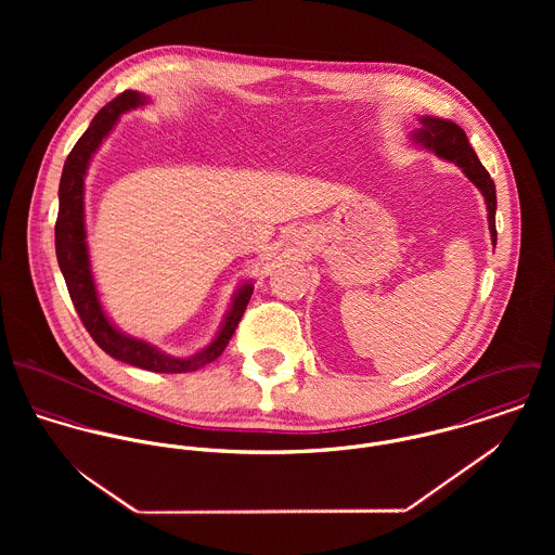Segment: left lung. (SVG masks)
Returning <instances> with one entry per match:
<instances>
[{
  "mask_svg": "<svg viewBox=\"0 0 555 555\" xmlns=\"http://www.w3.org/2000/svg\"><path fill=\"white\" fill-rule=\"evenodd\" d=\"M412 139H414V143H421L425 150H431L436 156L455 162L466 172V177L482 192L485 205H487L491 241L495 245V241H498V233H495V183L489 177V172L485 170V166L480 164L475 150L470 147L466 132L449 119L421 117V128L412 134Z\"/></svg>",
  "mask_w": 555,
  "mask_h": 555,
  "instance_id": "8db88e82",
  "label": "left lung"
}]
</instances>
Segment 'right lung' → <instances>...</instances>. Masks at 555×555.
<instances>
[{
    "label": "right lung",
    "mask_w": 555,
    "mask_h": 555,
    "mask_svg": "<svg viewBox=\"0 0 555 555\" xmlns=\"http://www.w3.org/2000/svg\"><path fill=\"white\" fill-rule=\"evenodd\" d=\"M147 104V98L139 91H124L115 100H111L89 124L85 134L77 141L73 152L68 154L62 181H60V214L55 222V251L57 262L64 273L70 299L75 304V310L79 314L80 322L93 337V341L113 359L124 361L128 365L159 372V374H181V372H194L205 367L207 363L216 361L224 348L229 346V339L233 337L237 328L238 320L243 317L249 297L254 293V286L245 282L233 299V308L222 322V328L218 337L198 354L188 359H177L159 352L158 348L150 346L143 339H134L130 335H124L117 331L111 320L104 314L95 284L89 269V254H87V241H85V207H82V185H85V172L89 166V159L93 152L100 147L104 137L111 132V128L117 124L119 115L124 111L137 108Z\"/></svg>",
    "instance_id": "right-lung-1"
}]
</instances>
